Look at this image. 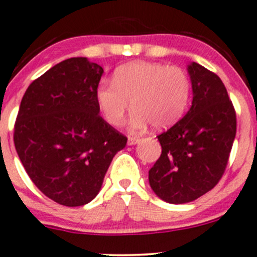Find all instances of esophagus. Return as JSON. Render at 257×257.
Here are the masks:
<instances>
[{"mask_svg":"<svg viewBox=\"0 0 257 257\" xmlns=\"http://www.w3.org/2000/svg\"><path fill=\"white\" fill-rule=\"evenodd\" d=\"M140 142V138L137 137H129L128 138V145H136Z\"/></svg>","mask_w":257,"mask_h":257,"instance_id":"34e87169","label":"esophagus"}]
</instances>
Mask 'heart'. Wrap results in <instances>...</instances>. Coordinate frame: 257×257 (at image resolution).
<instances>
[{"mask_svg": "<svg viewBox=\"0 0 257 257\" xmlns=\"http://www.w3.org/2000/svg\"><path fill=\"white\" fill-rule=\"evenodd\" d=\"M191 96V81L182 69L159 63L136 61L115 70L113 81L103 80L96 91L102 115L110 125H120L132 102L131 132L150 124L166 129L185 114Z\"/></svg>", "mask_w": 257, "mask_h": 257, "instance_id": "1", "label": "heart"}]
</instances>
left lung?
Segmentation results:
<instances>
[{
    "instance_id": "1",
    "label": "left lung",
    "mask_w": 257,
    "mask_h": 257,
    "mask_svg": "<svg viewBox=\"0 0 257 257\" xmlns=\"http://www.w3.org/2000/svg\"><path fill=\"white\" fill-rule=\"evenodd\" d=\"M192 106L158 136L161 155L149 171L154 193L167 203L192 202L224 174L236 134V115L221 80L197 63L187 65Z\"/></svg>"
}]
</instances>
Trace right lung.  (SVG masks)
I'll return each instance as SVG.
<instances>
[{
  "mask_svg": "<svg viewBox=\"0 0 257 257\" xmlns=\"http://www.w3.org/2000/svg\"><path fill=\"white\" fill-rule=\"evenodd\" d=\"M103 69L87 58L56 64L29 85L15 124V147L43 193L66 207L87 204L126 138L99 115Z\"/></svg>",
  "mask_w": 257,
  "mask_h": 257,
  "instance_id": "add662e5",
  "label": "right lung"
}]
</instances>
